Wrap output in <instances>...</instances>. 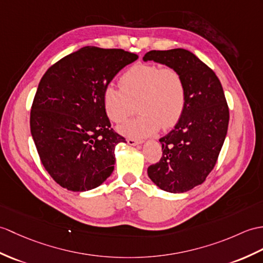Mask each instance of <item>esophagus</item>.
Instances as JSON below:
<instances>
[{
    "instance_id": "esophagus-1",
    "label": "esophagus",
    "mask_w": 263,
    "mask_h": 263,
    "mask_svg": "<svg viewBox=\"0 0 263 263\" xmlns=\"http://www.w3.org/2000/svg\"><path fill=\"white\" fill-rule=\"evenodd\" d=\"M126 141L130 145H139V144L143 143V141H140V140H136V139H127Z\"/></svg>"
}]
</instances>
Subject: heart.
<instances>
[{"mask_svg": "<svg viewBox=\"0 0 263 263\" xmlns=\"http://www.w3.org/2000/svg\"><path fill=\"white\" fill-rule=\"evenodd\" d=\"M120 87L106 85L102 93L103 107L108 119L123 122L138 101L140 112L119 131L126 137L145 138L159 127L174 126L186 106L187 91L180 72L174 68H161L154 64H138L120 78Z\"/></svg>", "mask_w": 263, "mask_h": 263, "instance_id": "b5f03b06", "label": "heart"}]
</instances>
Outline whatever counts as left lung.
Wrapping results in <instances>:
<instances>
[{
    "mask_svg": "<svg viewBox=\"0 0 263 263\" xmlns=\"http://www.w3.org/2000/svg\"><path fill=\"white\" fill-rule=\"evenodd\" d=\"M149 60L180 72L187 100L174 129L159 140L162 157L148 168V176L164 192L185 193L204 182L215 166L228 133V103L215 72L193 52L151 50L143 57Z\"/></svg>",
    "mask_w": 263,
    "mask_h": 263,
    "instance_id": "left-lung-1",
    "label": "left lung"
}]
</instances>
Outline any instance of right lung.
Listing matches in <instances>:
<instances>
[{
	"instance_id": "1",
	"label": "right lung",
	"mask_w": 263,
	"mask_h": 263,
	"mask_svg": "<svg viewBox=\"0 0 263 263\" xmlns=\"http://www.w3.org/2000/svg\"><path fill=\"white\" fill-rule=\"evenodd\" d=\"M122 49L87 46L52 65L42 76L30 113V130L48 174L71 192H86L112 175L115 146L125 139L111 129L102 93L136 62Z\"/></svg>"
}]
</instances>
